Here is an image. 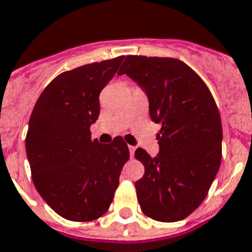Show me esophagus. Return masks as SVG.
<instances>
[{"mask_svg":"<svg viewBox=\"0 0 252 252\" xmlns=\"http://www.w3.org/2000/svg\"><path fill=\"white\" fill-rule=\"evenodd\" d=\"M135 150H136V147L135 146H128V152H130V156H134V154H135Z\"/></svg>","mask_w":252,"mask_h":252,"instance_id":"1","label":"esophagus"}]
</instances>
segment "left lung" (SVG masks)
Instances as JSON below:
<instances>
[{"label":"left lung","instance_id":"1","mask_svg":"<svg viewBox=\"0 0 252 252\" xmlns=\"http://www.w3.org/2000/svg\"><path fill=\"white\" fill-rule=\"evenodd\" d=\"M118 74L142 88L151 120L161 125L158 154L135 151L144 165V176L135 182L140 208L154 220H182L204 200L220 168L222 126L216 102L194 70L177 58L127 56Z\"/></svg>","mask_w":252,"mask_h":252}]
</instances>
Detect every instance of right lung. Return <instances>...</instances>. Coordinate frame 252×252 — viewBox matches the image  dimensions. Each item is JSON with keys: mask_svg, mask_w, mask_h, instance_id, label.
Segmentation results:
<instances>
[{"mask_svg": "<svg viewBox=\"0 0 252 252\" xmlns=\"http://www.w3.org/2000/svg\"><path fill=\"white\" fill-rule=\"evenodd\" d=\"M124 56L94 62L54 78L40 94L28 122L26 154L36 190L66 220L92 221L109 209L128 160L121 136L109 144L92 140L100 92Z\"/></svg>", "mask_w": 252, "mask_h": 252, "instance_id": "obj_1", "label": "right lung"}]
</instances>
